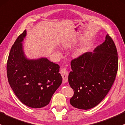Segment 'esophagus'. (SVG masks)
I'll return each instance as SVG.
<instances>
[{"label": "esophagus", "mask_w": 125, "mask_h": 125, "mask_svg": "<svg viewBox=\"0 0 125 125\" xmlns=\"http://www.w3.org/2000/svg\"><path fill=\"white\" fill-rule=\"evenodd\" d=\"M60 73H61V76L62 77V82L64 83H67L68 82V76H69V73H68L67 70L65 68H63L61 70Z\"/></svg>", "instance_id": "34e87169"}]
</instances>
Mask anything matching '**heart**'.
Wrapping results in <instances>:
<instances>
[{
  "mask_svg": "<svg viewBox=\"0 0 125 125\" xmlns=\"http://www.w3.org/2000/svg\"><path fill=\"white\" fill-rule=\"evenodd\" d=\"M76 39L73 38H69L65 39L64 40H63L61 43V45H62V47L64 49H68L70 48V47H72L74 44L76 43ZM81 49H77L74 51V54L75 56H78L79 54L81 53Z\"/></svg>",
  "mask_w": 125,
  "mask_h": 125,
  "instance_id": "b5f03b06",
  "label": "heart"
}]
</instances>
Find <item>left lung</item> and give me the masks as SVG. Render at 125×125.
Instances as JSON below:
<instances>
[{"instance_id": "left-lung-1", "label": "left lung", "mask_w": 125, "mask_h": 125, "mask_svg": "<svg viewBox=\"0 0 125 125\" xmlns=\"http://www.w3.org/2000/svg\"><path fill=\"white\" fill-rule=\"evenodd\" d=\"M69 83L74 91L70 104L89 110L98 105L110 90L118 70L116 47L108 34L93 52H86L71 61Z\"/></svg>"}]
</instances>
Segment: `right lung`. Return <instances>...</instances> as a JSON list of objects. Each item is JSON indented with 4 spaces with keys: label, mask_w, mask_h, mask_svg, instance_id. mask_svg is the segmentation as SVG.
I'll use <instances>...</instances> for the list:
<instances>
[{
    "label": "right lung",
    "mask_w": 125,
    "mask_h": 125,
    "mask_svg": "<svg viewBox=\"0 0 125 125\" xmlns=\"http://www.w3.org/2000/svg\"><path fill=\"white\" fill-rule=\"evenodd\" d=\"M26 31L18 37L9 54L6 65L11 88L26 106L40 108L49 104L55 91L62 83L60 66L46 58L29 60L23 49Z\"/></svg>",
    "instance_id": "add662e5"
}]
</instances>
